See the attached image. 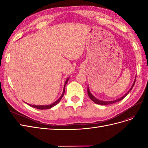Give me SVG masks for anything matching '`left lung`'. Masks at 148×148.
I'll return each mask as SVG.
<instances>
[{"mask_svg":"<svg viewBox=\"0 0 148 148\" xmlns=\"http://www.w3.org/2000/svg\"><path fill=\"white\" fill-rule=\"evenodd\" d=\"M135 81H136V80H135ZM135 82H134V83L133 84L132 86V88H130V89L129 91L126 94V95H125L123 97H122L121 98H120V99H117V100H115V101H109V102H107H107H106V101H102L98 100L97 99H96V97H94V96L91 95V93L90 92V91H89V88H88V96H89V98H90V99H91L93 102H95L96 103V104H100V105H107V104H114V103H115V102H119V101H121V100H122V99H123V98H124L125 96H126L130 92V91H131L132 89V88H133V86H134V85H135Z\"/></svg>","mask_w":148,"mask_h":148,"instance_id":"obj_1","label":"left lung"}]
</instances>
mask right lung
<instances>
[{
  "mask_svg": "<svg viewBox=\"0 0 148 148\" xmlns=\"http://www.w3.org/2000/svg\"><path fill=\"white\" fill-rule=\"evenodd\" d=\"M69 78L67 79L66 80L65 83L64 88V90H63V93H62V96H60V97L59 98V99H58L57 101H56L55 102H53V104H51V105H47V106H34V105H31V104H28V105H29V106H31V107H34V108H36V109H41V110L50 109V108H51V107H53V106H55L56 104H57L58 103H59V102H60V100H61V99H62V97L64 96V93H65V85L66 84L67 82H68V81H69Z\"/></svg>",
  "mask_w": 148,
  "mask_h": 148,
  "instance_id": "obj_1",
  "label": "right lung"
}]
</instances>
